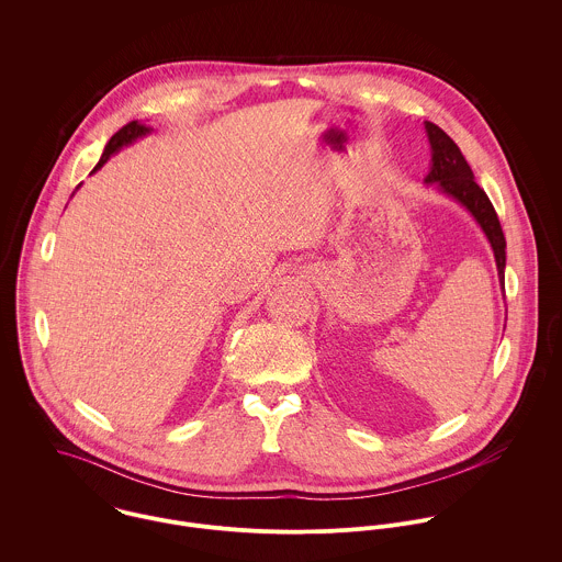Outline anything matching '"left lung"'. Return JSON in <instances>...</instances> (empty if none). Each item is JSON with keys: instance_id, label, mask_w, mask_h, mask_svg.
I'll return each mask as SVG.
<instances>
[{"instance_id": "obj_1", "label": "left lung", "mask_w": 562, "mask_h": 562, "mask_svg": "<svg viewBox=\"0 0 562 562\" xmlns=\"http://www.w3.org/2000/svg\"><path fill=\"white\" fill-rule=\"evenodd\" d=\"M428 143H430V154H432V164L430 172L426 175V183H437V188L459 201L481 225L486 240L493 248L495 255V266H497V277L504 288V268H506V240L497 221V214L484 194L481 186L474 181V172L470 168L468 160L463 158L461 149L457 143L435 123L426 121L424 123Z\"/></svg>"}]
</instances>
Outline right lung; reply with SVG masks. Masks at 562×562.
Here are the masks:
<instances>
[{"instance_id":"1","label":"right lung","mask_w":562,"mask_h":562,"mask_svg":"<svg viewBox=\"0 0 562 562\" xmlns=\"http://www.w3.org/2000/svg\"><path fill=\"white\" fill-rule=\"evenodd\" d=\"M151 130L147 127V125H143V123H138V121H132V123H127V125H123L110 140H108V145H105V149H103V156H101V160L97 161V166L92 168V172L94 170H99L105 161L110 160L116 151H121L123 147H127V145H132L134 140H138V138H143V136H147Z\"/></svg>"}]
</instances>
